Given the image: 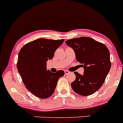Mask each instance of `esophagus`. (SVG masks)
<instances>
[{
	"label": "esophagus",
	"mask_w": 123,
	"mask_h": 123,
	"mask_svg": "<svg viewBox=\"0 0 123 123\" xmlns=\"http://www.w3.org/2000/svg\"><path fill=\"white\" fill-rule=\"evenodd\" d=\"M69 73V72L68 71H65V74H68Z\"/></svg>",
	"instance_id": "34e87169"
}]
</instances>
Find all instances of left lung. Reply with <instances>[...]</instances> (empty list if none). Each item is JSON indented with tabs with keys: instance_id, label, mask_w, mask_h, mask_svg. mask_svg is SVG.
<instances>
[{
	"instance_id": "obj_1",
	"label": "left lung",
	"mask_w": 123,
	"mask_h": 123,
	"mask_svg": "<svg viewBox=\"0 0 123 123\" xmlns=\"http://www.w3.org/2000/svg\"><path fill=\"white\" fill-rule=\"evenodd\" d=\"M66 43L73 49L77 61L84 68L82 75L74 72L76 80L71 83L72 88L81 96L92 94L102 87L111 69L108 49L88 37L68 40Z\"/></svg>"
}]
</instances>
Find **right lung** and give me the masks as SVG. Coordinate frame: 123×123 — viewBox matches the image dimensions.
I'll return each instance as SVG.
<instances>
[{
    "instance_id": "add662e5",
    "label": "right lung",
    "mask_w": 123,
    "mask_h": 123,
    "mask_svg": "<svg viewBox=\"0 0 123 123\" xmlns=\"http://www.w3.org/2000/svg\"><path fill=\"white\" fill-rule=\"evenodd\" d=\"M64 39L38 38L27 43L18 55L17 68L27 90L38 98H49L54 93L57 81L65 72L47 70L46 62L53 58Z\"/></svg>"
}]
</instances>
